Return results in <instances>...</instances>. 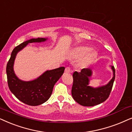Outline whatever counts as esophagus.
Here are the masks:
<instances>
[{
  "label": "esophagus",
  "mask_w": 132,
  "mask_h": 132,
  "mask_svg": "<svg viewBox=\"0 0 132 132\" xmlns=\"http://www.w3.org/2000/svg\"><path fill=\"white\" fill-rule=\"evenodd\" d=\"M65 72L66 73H70V72H72V71L71 69V68H69V67H67L65 68Z\"/></svg>",
  "instance_id": "esophagus-1"
}]
</instances>
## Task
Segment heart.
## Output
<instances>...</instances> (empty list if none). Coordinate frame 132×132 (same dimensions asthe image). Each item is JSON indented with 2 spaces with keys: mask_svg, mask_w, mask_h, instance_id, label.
<instances>
[{
  "mask_svg": "<svg viewBox=\"0 0 132 132\" xmlns=\"http://www.w3.org/2000/svg\"><path fill=\"white\" fill-rule=\"evenodd\" d=\"M72 57L75 59H81V64L86 65L94 60L96 57V52L88 46L77 47L72 52Z\"/></svg>",
  "mask_w": 132,
  "mask_h": 132,
  "instance_id": "1",
  "label": "heart"
}]
</instances>
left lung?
<instances>
[{
  "instance_id": "8db88e82",
  "label": "left lung",
  "mask_w": 132,
  "mask_h": 132,
  "mask_svg": "<svg viewBox=\"0 0 132 132\" xmlns=\"http://www.w3.org/2000/svg\"><path fill=\"white\" fill-rule=\"evenodd\" d=\"M113 76L106 85L94 88L89 86L92 70L84 68L80 72L73 73L72 96L75 101L83 106H94L103 103L108 99L111 92L115 78V70L111 66Z\"/></svg>"
}]
</instances>
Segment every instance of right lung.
Wrapping results in <instances>:
<instances>
[{"label":"right lung","instance_id":"1","mask_svg":"<svg viewBox=\"0 0 132 132\" xmlns=\"http://www.w3.org/2000/svg\"><path fill=\"white\" fill-rule=\"evenodd\" d=\"M48 38H31L17 46L12 51L11 57L6 65V75L8 87L17 99L24 104L36 106L45 103L50 98L54 86L59 80L65 69L64 67L45 72L34 80L24 81L15 75L13 66L17 54L28 43H40Z\"/></svg>","mask_w":132,"mask_h":132}]
</instances>
